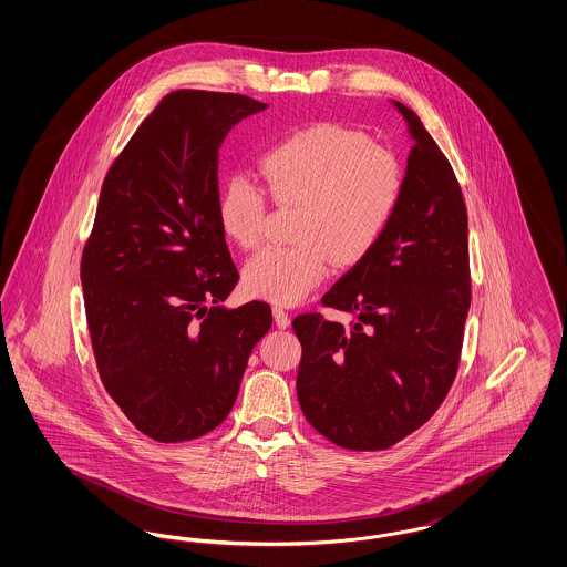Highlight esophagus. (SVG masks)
Wrapping results in <instances>:
<instances>
[{"instance_id": "obj_1", "label": "esophagus", "mask_w": 567, "mask_h": 567, "mask_svg": "<svg viewBox=\"0 0 567 567\" xmlns=\"http://www.w3.org/2000/svg\"><path fill=\"white\" fill-rule=\"evenodd\" d=\"M271 315H274V323L278 324L280 329H287L289 324H291V319H289V315L280 308V306H274L271 308Z\"/></svg>"}]
</instances>
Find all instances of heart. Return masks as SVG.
<instances>
[{
    "instance_id": "obj_1",
    "label": "heart",
    "mask_w": 567,
    "mask_h": 567,
    "mask_svg": "<svg viewBox=\"0 0 567 567\" xmlns=\"http://www.w3.org/2000/svg\"><path fill=\"white\" fill-rule=\"evenodd\" d=\"M259 174L278 206H297L296 244L268 246L243 271L244 291L274 303H297L321 285L331 261L351 268L380 243L398 213L404 174L398 157L333 123L285 135L261 155ZM248 178H231L218 195L216 220L240 248L266 236L268 197Z\"/></svg>"
}]
</instances>
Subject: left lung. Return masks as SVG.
Here are the masks:
<instances>
[{
  "instance_id": "8db88e82",
  "label": "left lung",
  "mask_w": 567,
  "mask_h": 567,
  "mask_svg": "<svg viewBox=\"0 0 567 567\" xmlns=\"http://www.w3.org/2000/svg\"><path fill=\"white\" fill-rule=\"evenodd\" d=\"M393 104L414 140L398 213L377 248L321 299L354 321L344 327L321 312L293 319L301 412L349 451H384L432 419L457 377L472 299L457 176L421 118Z\"/></svg>"
}]
</instances>
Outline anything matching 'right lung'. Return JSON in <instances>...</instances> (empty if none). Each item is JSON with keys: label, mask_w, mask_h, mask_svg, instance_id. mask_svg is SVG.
I'll return each instance as SVG.
<instances>
[{"label": "right lung", "mask_w": 567, "mask_h": 567, "mask_svg": "<svg viewBox=\"0 0 567 567\" xmlns=\"http://www.w3.org/2000/svg\"><path fill=\"white\" fill-rule=\"evenodd\" d=\"M266 109L240 93L172 91L102 185L81 261L91 347L110 398L157 442L218 427L270 329L266 301L223 308L240 276L216 220L218 148Z\"/></svg>", "instance_id": "add662e5"}]
</instances>
